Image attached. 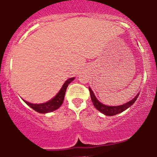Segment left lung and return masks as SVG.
<instances>
[{
    "mask_svg": "<svg viewBox=\"0 0 157 157\" xmlns=\"http://www.w3.org/2000/svg\"><path fill=\"white\" fill-rule=\"evenodd\" d=\"M89 91H90L91 101H92L94 106L95 107V108L99 111V112H101V113H103L105 116H114L124 112V110H126L127 109H128L129 107H131V105H133L134 103L135 102V101H136L137 98H138V94H139V93H138L133 99H131V101H128V102L124 103V104H123V105H104V104H102L101 101H98V98H96V96L94 95V93L93 92V91L91 90V88L90 87H89Z\"/></svg>",
    "mask_w": 157,
    "mask_h": 157,
    "instance_id": "obj_1",
    "label": "left lung"
}]
</instances>
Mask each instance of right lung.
Masks as SVG:
<instances>
[{"mask_svg": "<svg viewBox=\"0 0 157 157\" xmlns=\"http://www.w3.org/2000/svg\"><path fill=\"white\" fill-rule=\"evenodd\" d=\"M74 79H75V77H71V78H69L68 80H66V82L62 86L61 89L59 90L57 94L55 97H53L52 99L46 101V102L35 104V103L29 102V101H26V100L24 99L22 100L26 102V104H27L29 107H31L33 110H35L37 113H48L53 112L55 110L58 109L62 105V104L63 102V100H64L66 88H67L69 84Z\"/></svg>", "mask_w": 157, "mask_h": 157, "instance_id": "right-lung-1", "label": "right lung"}]
</instances>
